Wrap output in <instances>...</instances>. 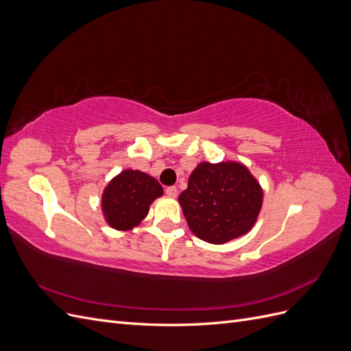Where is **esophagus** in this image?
<instances>
[{
	"label": "esophagus",
	"mask_w": 351,
	"mask_h": 351,
	"mask_svg": "<svg viewBox=\"0 0 351 351\" xmlns=\"http://www.w3.org/2000/svg\"><path fill=\"white\" fill-rule=\"evenodd\" d=\"M165 193H167L168 197H177L178 190H177V187L171 186V187H167V189H165Z\"/></svg>",
	"instance_id": "obj_1"
}]
</instances>
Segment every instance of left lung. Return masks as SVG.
Segmentation results:
<instances>
[{"mask_svg": "<svg viewBox=\"0 0 351 351\" xmlns=\"http://www.w3.org/2000/svg\"><path fill=\"white\" fill-rule=\"evenodd\" d=\"M263 190L249 168L237 161L197 164L178 196L190 231L210 244H224L253 228Z\"/></svg>", "mask_w": 351, "mask_h": 351, "instance_id": "left-lung-1", "label": "left lung"}]
</instances>
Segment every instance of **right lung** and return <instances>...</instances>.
Returning <instances> with one entry per match:
<instances>
[{
    "mask_svg": "<svg viewBox=\"0 0 351 351\" xmlns=\"http://www.w3.org/2000/svg\"><path fill=\"white\" fill-rule=\"evenodd\" d=\"M162 195V186L152 176L139 169H124L104 189V219L114 230L130 231L146 218L152 202Z\"/></svg>",
    "mask_w": 351,
    "mask_h": 351,
    "instance_id": "right-lung-1",
    "label": "right lung"
}]
</instances>
